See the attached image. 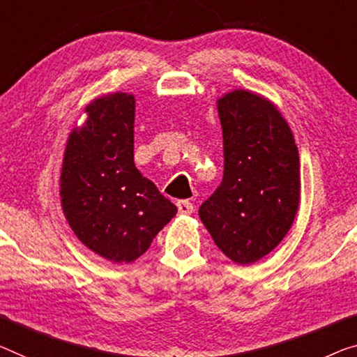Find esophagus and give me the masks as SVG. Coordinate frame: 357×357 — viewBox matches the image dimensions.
<instances>
[{
    "label": "esophagus",
    "instance_id": "esophagus-1",
    "mask_svg": "<svg viewBox=\"0 0 357 357\" xmlns=\"http://www.w3.org/2000/svg\"><path fill=\"white\" fill-rule=\"evenodd\" d=\"M177 209L178 213H182V215H190V213H193V204H191L190 201H178L177 202Z\"/></svg>",
    "mask_w": 357,
    "mask_h": 357
}]
</instances>
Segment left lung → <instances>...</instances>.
<instances>
[{
    "label": "left lung",
    "mask_w": 357,
    "mask_h": 357,
    "mask_svg": "<svg viewBox=\"0 0 357 357\" xmlns=\"http://www.w3.org/2000/svg\"><path fill=\"white\" fill-rule=\"evenodd\" d=\"M223 132V180L199 207L213 243L238 265L276 249L300 202L298 148L273 102L234 89L217 100Z\"/></svg>",
    "instance_id": "8db88e82"
}]
</instances>
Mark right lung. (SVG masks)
<instances>
[{
    "label": "right lung",
    "instance_id": "right-lung-1",
    "mask_svg": "<svg viewBox=\"0 0 357 357\" xmlns=\"http://www.w3.org/2000/svg\"><path fill=\"white\" fill-rule=\"evenodd\" d=\"M71 130L60 174L63 215L81 243L112 263H132L177 213L134 164L135 97L100 96Z\"/></svg>",
    "mask_w": 357,
    "mask_h": 357
}]
</instances>
